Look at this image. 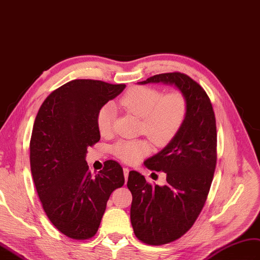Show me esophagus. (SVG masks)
Here are the masks:
<instances>
[{
	"label": "esophagus",
	"mask_w": 260,
	"mask_h": 260,
	"mask_svg": "<svg viewBox=\"0 0 260 260\" xmlns=\"http://www.w3.org/2000/svg\"><path fill=\"white\" fill-rule=\"evenodd\" d=\"M123 174H124V177H125V181H127L128 174H129V169H128V168H123Z\"/></svg>",
	"instance_id": "esophagus-1"
}]
</instances>
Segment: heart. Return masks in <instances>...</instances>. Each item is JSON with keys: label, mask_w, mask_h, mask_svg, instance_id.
I'll use <instances>...</instances> for the list:
<instances>
[{"label": "heart", "mask_w": 260, "mask_h": 260, "mask_svg": "<svg viewBox=\"0 0 260 260\" xmlns=\"http://www.w3.org/2000/svg\"><path fill=\"white\" fill-rule=\"evenodd\" d=\"M119 102L132 114L143 118V132L157 145L170 142L181 128L187 115V102L180 92L162 95L160 91L149 86H133ZM115 113V106L111 102L99 110L96 126L102 135L111 132ZM149 151V144L143 139L119 141L113 146L114 155L128 164L138 162Z\"/></svg>", "instance_id": "heart-1"}]
</instances>
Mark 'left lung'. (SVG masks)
<instances>
[{
    "label": "left lung",
    "mask_w": 260,
    "mask_h": 260,
    "mask_svg": "<svg viewBox=\"0 0 260 260\" xmlns=\"http://www.w3.org/2000/svg\"><path fill=\"white\" fill-rule=\"evenodd\" d=\"M172 85L187 102V115L175 137L146 159L150 170L166 174V185H151L129 171L131 223L135 235L149 245L176 241L194 224L208 197L216 165V124L205 91L187 75L161 73L138 84Z\"/></svg>",
    "instance_id": "left-lung-1"
}]
</instances>
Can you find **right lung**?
Listing matches in <instances>:
<instances>
[{"mask_svg":"<svg viewBox=\"0 0 260 260\" xmlns=\"http://www.w3.org/2000/svg\"><path fill=\"white\" fill-rule=\"evenodd\" d=\"M125 86L72 80L47 96L35 118L29 145L32 180L50 222L70 238L94 236L111 193L124 184L118 162L108 160L92 176L85 156L100 141L99 110Z\"/></svg>","mask_w":260,"mask_h":260,"instance_id":"right-lung-1","label":"right lung"}]
</instances>
